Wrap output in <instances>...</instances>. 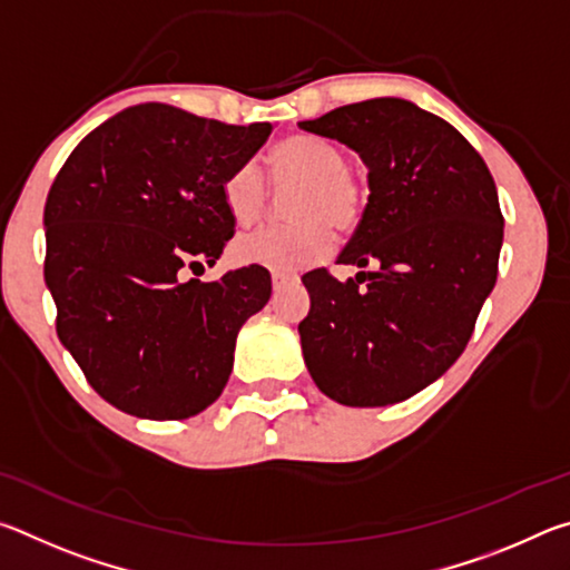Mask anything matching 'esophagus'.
Segmentation results:
<instances>
[{"label": "esophagus", "instance_id": "obj_1", "mask_svg": "<svg viewBox=\"0 0 570 570\" xmlns=\"http://www.w3.org/2000/svg\"><path fill=\"white\" fill-rule=\"evenodd\" d=\"M272 282H274V292H282V288L292 286L296 282V274H274Z\"/></svg>", "mask_w": 570, "mask_h": 570}]
</instances>
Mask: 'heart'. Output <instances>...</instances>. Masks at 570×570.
<instances>
[{"label": "heart", "instance_id": "b5f03b06", "mask_svg": "<svg viewBox=\"0 0 570 570\" xmlns=\"http://www.w3.org/2000/svg\"><path fill=\"white\" fill-rule=\"evenodd\" d=\"M276 186L298 183L292 216L298 220L286 228H262L236 238L234 256L246 266H262L276 274H292L312 266L334 246L332 226L352 230L364 214V188L350 170L340 146L292 135L268 156ZM224 204L238 226H250L264 216L266 183L254 163H244L224 180Z\"/></svg>", "mask_w": 570, "mask_h": 570}]
</instances>
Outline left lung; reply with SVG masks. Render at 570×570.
<instances>
[{
	"label": "left lung",
	"instance_id": "8db88e82",
	"mask_svg": "<svg viewBox=\"0 0 570 570\" xmlns=\"http://www.w3.org/2000/svg\"><path fill=\"white\" fill-rule=\"evenodd\" d=\"M298 128L352 148L370 198L336 262L302 276L306 370L346 407H384L440 380L475 330L503 246L495 180L448 120L402 98L344 105Z\"/></svg>",
	"mask_w": 570,
	"mask_h": 570
}]
</instances>
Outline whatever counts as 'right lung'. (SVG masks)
Segmentation results:
<instances>
[{"label": "right lung", "mask_w": 570, "mask_h": 570, "mask_svg": "<svg viewBox=\"0 0 570 570\" xmlns=\"http://www.w3.org/2000/svg\"><path fill=\"white\" fill-rule=\"evenodd\" d=\"M272 130L142 102L85 135L57 173L45 204L57 336L112 407L186 420L224 392L238 330L266 306L272 274H183L224 254L236 224L224 180Z\"/></svg>", "instance_id": "right-lung-1"}]
</instances>
